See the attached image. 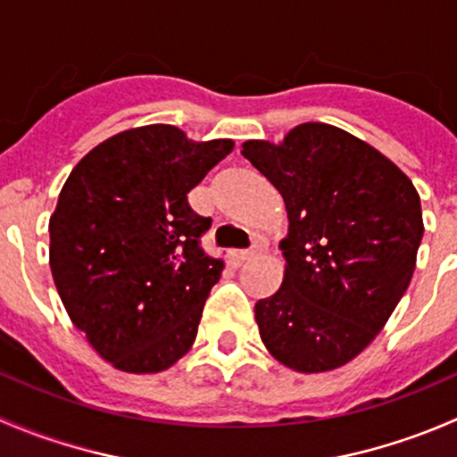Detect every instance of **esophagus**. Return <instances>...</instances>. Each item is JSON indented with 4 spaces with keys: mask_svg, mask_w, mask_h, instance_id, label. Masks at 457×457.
I'll return each instance as SVG.
<instances>
[{
    "mask_svg": "<svg viewBox=\"0 0 457 457\" xmlns=\"http://www.w3.org/2000/svg\"><path fill=\"white\" fill-rule=\"evenodd\" d=\"M258 252H261V245H258V243H254V247H250V250L238 252V258H241V261H252V258L258 256Z\"/></svg>",
    "mask_w": 457,
    "mask_h": 457,
    "instance_id": "34e87169",
    "label": "esophagus"
}]
</instances>
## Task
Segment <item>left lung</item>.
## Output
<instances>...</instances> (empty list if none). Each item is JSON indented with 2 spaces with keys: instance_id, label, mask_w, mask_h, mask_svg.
<instances>
[{
  "instance_id": "8db88e82",
  "label": "left lung",
  "mask_w": 457,
  "mask_h": 457,
  "mask_svg": "<svg viewBox=\"0 0 457 457\" xmlns=\"http://www.w3.org/2000/svg\"><path fill=\"white\" fill-rule=\"evenodd\" d=\"M241 154L289 219L283 285L254 307L262 343L296 371L336 370L407 292L425 232L420 196L370 143L327 123H303L280 145L245 141Z\"/></svg>"
}]
</instances>
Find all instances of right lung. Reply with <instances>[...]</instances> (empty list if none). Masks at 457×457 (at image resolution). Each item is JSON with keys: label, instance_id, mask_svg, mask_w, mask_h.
<instances>
[{"label": "right lung", "instance_id": "right-lung-1", "mask_svg": "<svg viewBox=\"0 0 457 457\" xmlns=\"http://www.w3.org/2000/svg\"><path fill=\"white\" fill-rule=\"evenodd\" d=\"M234 143L174 126L110 137L77 163L50 219V270L68 316L117 370H168L192 347L223 258L187 192Z\"/></svg>", "mask_w": 457, "mask_h": 457}]
</instances>
